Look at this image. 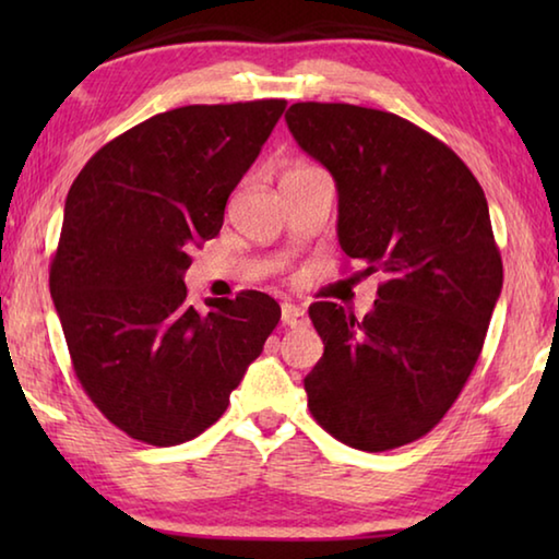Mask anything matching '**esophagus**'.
<instances>
[{
  "label": "esophagus",
  "mask_w": 559,
  "mask_h": 559,
  "mask_svg": "<svg viewBox=\"0 0 559 559\" xmlns=\"http://www.w3.org/2000/svg\"><path fill=\"white\" fill-rule=\"evenodd\" d=\"M281 323L286 328H306L308 316H306V310L293 306V302H283V306H281Z\"/></svg>",
  "instance_id": "1"
}]
</instances>
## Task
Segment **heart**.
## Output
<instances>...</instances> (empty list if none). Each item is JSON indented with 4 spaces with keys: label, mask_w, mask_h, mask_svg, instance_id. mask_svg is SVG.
I'll return each mask as SVG.
<instances>
[{
    "label": "heart",
    "mask_w": 559,
    "mask_h": 559,
    "mask_svg": "<svg viewBox=\"0 0 559 559\" xmlns=\"http://www.w3.org/2000/svg\"><path fill=\"white\" fill-rule=\"evenodd\" d=\"M302 169H313V167H296V169H290V173H302Z\"/></svg>",
    "instance_id": "1"
}]
</instances>
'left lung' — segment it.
<instances>
[{"label": "left lung", "instance_id": "obj_1", "mask_svg": "<svg viewBox=\"0 0 559 559\" xmlns=\"http://www.w3.org/2000/svg\"><path fill=\"white\" fill-rule=\"evenodd\" d=\"M288 130L337 185V239L362 276L382 273L362 320L308 310L325 353L306 377L330 437L390 451L427 437L459 400L503 288L488 202L463 159L394 112L293 103Z\"/></svg>", "mask_w": 559, "mask_h": 559}]
</instances>
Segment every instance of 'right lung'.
<instances>
[{
	"label": "right lung",
	"instance_id": "add662e5",
	"mask_svg": "<svg viewBox=\"0 0 559 559\" xmlns=\"http://www.w3.org/2000/svg\"><path fill=\"white\" fill-rule=\"evenodd\" d=\"M283 110L266 98L159 112L73 179L49 288L83 392L130 439L200 437L278 325V302L261 290L200 313L182 276Z\"/></svg>",
	"mask_w": 559,
	"mask_h": 559
}]
</instances>
